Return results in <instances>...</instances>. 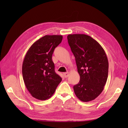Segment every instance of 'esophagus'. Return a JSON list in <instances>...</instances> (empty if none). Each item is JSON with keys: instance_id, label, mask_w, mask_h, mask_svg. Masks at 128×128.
Returning a JSON list of instances; mask_svg holds the SVG:
<instances>
[{"instance_id": "1", "label": "esophagus", "mask_w": 128, "mask_h": 128, "mask_svg": "<svg viewBox=\"0 0 128 128\" xmlns=\"http://www.w3.org/2000/svg\"><path fill=\"white\" fill-rule=\"evenodd\" d=\"M64 75L65 77H68L69 76V73L68 72H64Z\"/></svg>"}]
</instances>
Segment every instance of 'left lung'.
<instances>
[{
  "label": "left lung",
  "instance_id": "obj_1",
  "mask_svg": "<svg viewBox=\"0 0 128 128\" xmlns=\"http://www.w3.org/2000/svg\"><path fill=\"white\" fill-rule=\"evenodd\" d=\"M67 39L80 76L79 83L73 87L75 94L83 102L92 101L102 92L107 80L106 54L98 42L86 34H70Z\"/></svg>",
  "mask_w": 128,
  "mask_h": 128
}]
</instances>
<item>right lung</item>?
<instances>
[{"mask_svg": "<svg viewBox=\"0 0 128 128\" xmlns=\"http://www.w3.org/2000/svg\"><path fill=\"white\" fill-rule=\"evenodd\" d=\"M62 40V35H46L30 46L22 64V75L27 90L34 98H51L61 82L56 73L52 56Z\"/></svg>", "mask_w": 128, "mask_h": 128, "instance_id": "right-lung-1", "label": "right lung"}]
</instances>
